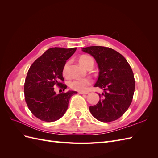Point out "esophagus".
<instances>
[{
    "mask_svg": "<svg viewBox=\"0 0 158 158\" xmlns=\"http://www.w3.org/2000/svg\"><path fill=\"white\" fill-rule=\"evenodd\" d=\"M79 94H88V92H79Z\"/></svg>",
    "mask_w": 158,
    "mask_h": 158,
    "instance_id": "esophagus-1",
    "label": "esophagus"
}]
</instances>
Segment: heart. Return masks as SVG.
<instances>
[{"label": "heart", "instance_id": "obj_1", "mask_svg": "<svg viewBox=\"0 0 158 158\" xmlns=\"http://www.w3.org/2000/svg\"><path fill=\"white\" fill-rule=\"evenodd\" d=\"M89 59H92L89 56L87 55H83L80 58L79 63L84 68H85V65H86ZM69 65L70 63L67 62L63 66V74L64 77H68L69 75ZM92 82V80L89 78H82L72 80L69 83V85L73 89L78 91V92H85Z\"/></svg>", "mask_w": 158, "mask_h": 158}]
</instances>
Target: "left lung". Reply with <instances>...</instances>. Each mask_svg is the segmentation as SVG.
I'll return each mask as SVG.
<instances>
[{
	"label": "left lung",
	"instance_id": "8db88e82",
	"mask_svg": "<svg viewBox=\"0 0 158 158\" xmlns=\"http://www.w3.org/2000/svg\"><path fill=\"white\" fill-rule=\"evenodd\" d=\"M82 51L92 55L99 69L95 87L104 90L99 102L89 107L91 114L103 123L115 121L125 113L132 102L135 80L131 66L121 54L109 47L90 46Z\"/></svg>",
	"mask_w": 158,
	"mask_h": 158
}]
</instances>
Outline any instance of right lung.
<instances>
[{
    "mask_svg": "<svg viewBox=\"0 0 158 158\" xmlns=\"http://www.w3.org/2000/svg\"><path fill=\"white\" fill-rule=\"evenodd\" d=\"M76 47L70 49L52 47L35 60L27 72L24 84L25 100L32 114L40 120L53 122L63 117L68 109L69 100L75 91L56 94L55 85L63 91L67 88L64 81L63 69L66 60Z\"/></svg>",
    "mask_w": 158,
    "mask_h": 158,
    "instance_id": "obj_1",
    "label": "right lung"
}]
</instances>
